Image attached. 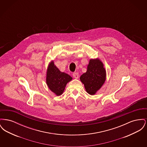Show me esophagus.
Segmentation results:
<instances>
[{"label":"esophagus","instance_id":"34e87169","mask_svg":"<svg viewBox=\"0 0 147 147\" xmlns=\"http://www.w3.org/2000/svg\"><path fill=\"white\" fill-rule=\"evenodd\" d=\"M73 76L76 79H78L79 78V74H78V73H74L73 74Z\"/></svg>","mask_w":147,"mask_h":147}]
</instances>
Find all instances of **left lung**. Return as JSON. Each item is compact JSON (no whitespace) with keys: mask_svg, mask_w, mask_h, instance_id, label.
Listing matches in <instances>:
<instances>
[{"mask_svg":"<svg viewBox=\"0 0 147 147\" xmlns=\"http://www.w3.org/2000/svg\"><path fill=\"white\" fill-rule=\"evenodd\" d=\"M106 79L104 65L98 58L90 59L86 71L80 77L86 91L91 95L96 94L100 89L105 83Z\"/></svg>","mask_w":147,"mask_h":147,"instance_id":"obj_1","label":"left lung"}]
</instances>
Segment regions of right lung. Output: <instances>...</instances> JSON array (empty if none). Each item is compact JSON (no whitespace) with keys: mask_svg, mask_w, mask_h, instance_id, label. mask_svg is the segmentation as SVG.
Listing matches in <instances>:
<instances>
[{"mask_svg":"<svg viewBox=\"0 0 147 147\" xmlns=\"http://www.w3.org/2000/svg\"><path fill=\"white\" fill-rule=\"evenodd\" d=\"M73 79L72 77L58 69L53 61L49 62L46 71V84L50 90L57 96L63 93L67 83Z\"/></svg>","mask_w":147,"mask_h":147,"instance_id":"1","label":"right lung"}]
</instances>
